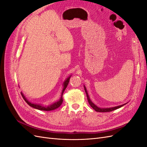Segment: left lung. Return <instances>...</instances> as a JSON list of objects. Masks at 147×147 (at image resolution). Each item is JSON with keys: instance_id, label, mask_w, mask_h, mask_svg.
<instances>
[{"instance_id": "8db88e82", "label": "left lung", "mask_w": 147, "mask_h": 147, "mask_svg": "<svg viewBox=\"0 0 147 147\" xmlns=\"http://www.w3.org/2000/svg\"><path fill=\"white\" fill-rule=\"evenodd\" d=\"M84 91H85L86 92V96H87V99H88V101L89 102V104H90V105H91V107L94 109L96 112H112V111L113 110H116L117 109H119L120 107H121L122 106H123L124 105H119V106H117V107H112V108H108V109H100V108H99L97 107L96 105H95L94 104L92 103V102L91 101L90 99V97H89L88 96V94L87 92V91H86V89L85 88V86H84Z\"/></svg>"}]
</instances>
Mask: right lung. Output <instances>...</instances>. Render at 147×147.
I'll return each instance as SVG.
<instances>
[{
    "label": "right lung",
    "instance_id": "obj_1",
    "mask_svg": "<svg viewBox=\"0 0 147 147\" xmlns=\"http://www.w3.org/2000/svg\"><path fill=\"white\" fill-rule=\"evenodd\" d=\"M70 77L67 79L64 83V88L63 90V91H62V96L61 97V99H59V100H58L57 102H55V103L52 104L51 105H50L48 107H43V106L40 105H38V104H34L30 103V102H29L27 99H26L25 96L23 94H22V93H21V94L22 95V97H23V98L24 99V100L26 101V103H27L29 105H30V107H33L34 109L40 110H44V111H50V110H55L57 108L59 107L60 105L62 104V103H63V92L65 90V89L67 88V85H68L69 80H70Z\"/></svg>",
    "mask_w": 147,
    "mask_h": 147
}]
</instances>
